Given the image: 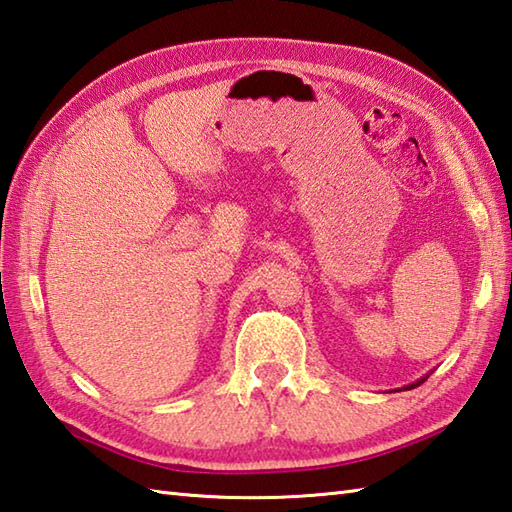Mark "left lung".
<instances>
[{
	"label": "left lung",
	"mask_w": 512,
	"mask_h": 512,
	"mask_svg": "<svg viewBox=\"0 0 512 512\" xmlns=\"http://www.w3.org/2000/svg\"><path fill=\"white\" fill-rule=\"evenodd\" d=\"M424 378H427V376H424ZM424 378H420V380H418V383H413V385H409V387H407V389H413V387H418V385H420V383H424Z\"/></svg>",
	"instance_id": "left-lung-1"
}]
</instances>
